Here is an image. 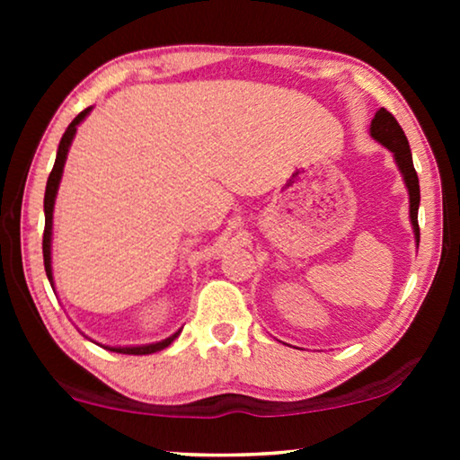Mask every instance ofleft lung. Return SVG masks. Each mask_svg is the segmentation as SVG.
<instances>
[{"instance_id":"1","label":"left lung","mask_w":460,"mask_h":460,"mask_svg":"<svg viewBox=\"0 0 460 460\" xmlns=\"http://www.w3.org/2000/svg\"><path fill=\"white\" fill-rule=\"evenodd\" d=\"M370 137L383 144L389 153L394 155L395 165H398L402 178H404L406 190H408V203H411V224L414 232V241L419 244V203H420V190H419V175L414 172L412 155L408 140L402 131L400 123L395 117L385 109H379L375 112V119L370 121Z\"/></svg>"}]
</instances>
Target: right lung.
<instances>
[{
	"instance_id": "right-lung-1",
	"label": "right lung",
	"mask_w": 460,
	"mask_h": 460,
	"mask_svg": "<svg viewBox=\"0 0 460 460\" xmlns=\"http://www.w3.org/2000/svg\"><path fill=\"white\" fill-rule=\"evenodd\" d=\"M92 112V106L90 109L81 111L77 117L73 119L71 125H68L65 136H62V140L58 144V153H56V161H54V167H52V173H49L48 178V184H46V197H43V213H46V230H43V266H46V274H48V280L49 285L54 288V274H52V222H54V203H56V194H58V186H60V180H62V172H65V163H66V155H68V148H71L73 144V137L77 134V128L79 123L84 121V119L90 115ZM181 332L175 331L173 335H169L167 339H163V341H156V343H146V345H128V348H111V345H102V348L111 349V351H117V354H129V356H146V354H155V351H161L172 345L178 335Z\"/></svg>"
}]
</instances>
